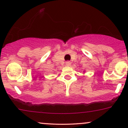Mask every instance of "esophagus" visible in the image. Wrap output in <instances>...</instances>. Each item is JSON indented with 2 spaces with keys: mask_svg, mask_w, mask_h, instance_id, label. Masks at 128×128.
<instances>
[{
  "mask_svg": "<svg viewBox=\"0 0 128 128\" xmlns=\"http://www.w3.org/2000/svg\"><path fill=\"white\" fill-rule=\"evenodd\" d=\"M66 66H70V64H71V62H70V61H67V62H66Z\"/></svg>",
  "mask_w": 128,
  "mask_h": 128,
  "instance_id": "esophagus-1",
  "label": "esophagus"
}]
</instances>
